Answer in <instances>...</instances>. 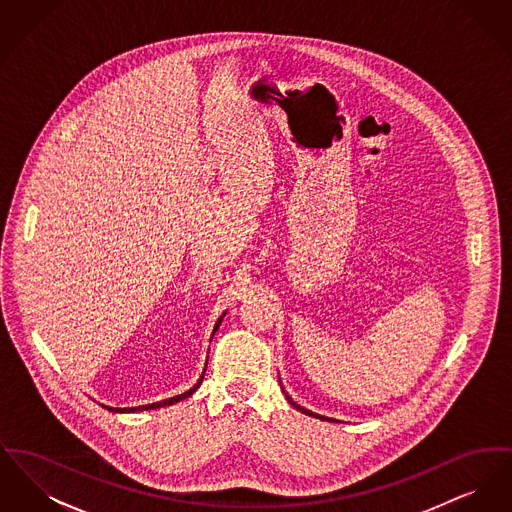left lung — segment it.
I'll list each match as a JSON object with an SVG mask.
<instances>
[{"label":"left lung","instance_id":"8db88e82","mask_svg":"<svg viewBox=\"0 0 512 512\" xmlns=\"http://www.w3.org/2000/svg\"><path fill=\"white\" fill-rule=\"evenodd\" d=\"M280 380V378H278ZM282 391H284V395H286V399L290 401V405H293L297 411H301L303 414H309V416H315V418H320V420H328V422H338V420H334V418H328V416H322V414L313 413V411H309V409H305V407H301V405H297L295 401H293L292 397L286 393V390L282 388Z\"/></svg>","mask_w":512,"mask_h":512}]
</instances>
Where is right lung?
<instances>
[{
	"mask_svg": "<svg viewBox=\"0 0 512 512\" xmlns=\"http://www.w3.org/2000/svg\"><path fill=\"white\" fill-rule=\"evenodd\" d=\"M226 313H222V317H224ZM222 317L217 320V324H215V330H213V336H215V332L219 330L220 322H222ZM213 340V338H211ZM207 368V365H205ZM205 368H203V372H201V376H199V380L195 382L194 388H190L188 391H184V393H180V395H174V397H169V399H163V401H157V403H149V405H140V407H124V409H117V407H107V405H101V407H105L107 411H111V413H136V411H151V409H161V407H167V405H172V403H178V401H182V399H186V397H190L192 393H194L199 386H201V382H203V376H205Z\"/></svg>",
	"mask_w": 512,
	"mask_h": 512,
	"instance_id": "1",
	"label": "right lung"
}]
</instances>
